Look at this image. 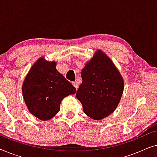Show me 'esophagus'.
I'll return each instance as SVG.
<instances>
[{"mask_svg":"<svg viewBox=\"0 0 157 157\" xmlns=\"http://www.w3.org/2000/svg\"><path fill=\"white\" fill-rule=\"evenodd\" d=\"M72 84H73V85H74V86L75 88H76V90H77V89H78V83H77L76 82H73V83H72Z\"/></svg>","mask_w":157,"mask_h":157,"instance_id":"1","label":"esophagus"}]
</instances>
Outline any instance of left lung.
Listing matches in <instances>:
<instances>
[{
    "label": "left lung",
    "instance_id": "8db88e82",
    "mask_svg": "<svg viewBox=\"0 0 157 157\" xmlns=\"http://www.w3.org/2000/svg\"><path fill=\"white\" fill-rule=\"evenodd\" d=\"M82 83L76 92L88 117L101 120L112 113L121 100L124 80L111 60L98 50L81 73Z\"/></svg>",
    "mask_w": 157,
    "mask_h": 157
}]
</instances>
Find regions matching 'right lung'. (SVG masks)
Masks as SVG:
<instances>
[{"label":"right lung","instance_id":"add662e5","mask_svg":"<svg viewBox=\"0 0 157 157\" xmlns=\"http://www.w3.org/2000/svg\"><path fill=\"white\" fill-rule=\"evenodd\" d=\"M55 61L40 58L33 64L22 86L23 96L29 112L42 121L54 117L63 98L76 90L56 68Z\"/></svg>","mask_w":157,"mask_h":157}]
</instances>
